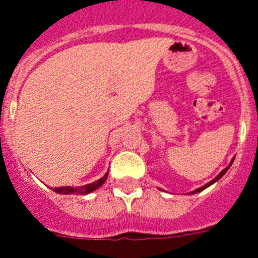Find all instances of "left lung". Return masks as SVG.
Segmentation results:
<instances>
[{
  "label": "left lung",
  "instance_id": "left-lung-1",
  "mask_svg": "<svg viewBox=\"0 0 258 258\" xmlns=\"http://www.w3.org/2000/svg\"><path fill=\"white\" fill-rule=\"evenodd\" d=\"M234 159H235V157H234ZM234 159H232V160H231V163H230L229 164V166H226V168H225V169H223L222 170V172H221L220 173V174H218L217 175V177H216V178H214V179H212V181L211 182H208V183H207V184H204V186H202V187H199V188H197V190H194V191H191V195H192V194H198V192H200V191H203V190H206V188L207 187H209V186H211V184H213L214 183V182H217L218 181V179H220L221 178V177H222V175L223 174H225V173H226L227 172V170H229V168H230V166H231V164H232V161H234Z\"/></svg>",
  "mask_w": 258,
  "mask_h": 258
}]
</instances>
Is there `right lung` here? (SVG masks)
<instances>
[{
    "label": "right lung",
    "instance_id": "right-lung-1",
    "mask_svg": "<svg viewBox=\"0 0 258 258\" xmlns=\"http://www.w3.org/2000/svg\"><path fill=\"white\" fill-rule=\"evenodd\" d=\"M107 177H108V172L99 178L98 181L93 182V183H89V184H84V186H79V187H71V186H63V187H52L51 190L54 192H58L61 194V195H71V194H76V195H88V194L93 192L95 191L97 188H99L102 184L106 182Z\"/></svg>",
    "mask_w": 258,
    "mask_h": 258
}]
</instances>
